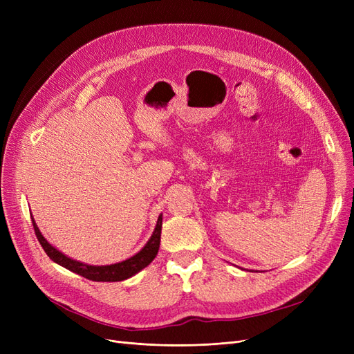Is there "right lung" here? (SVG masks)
Returning <instances> with one entry per match:
<instances>
[{
	"instance_id": "1",
	"label": "right lung",
	"mask_w": 354,
	"mask_h": 354,
	"mask_svg": "<svg viewBox=\"0 0 354 354\" xmlns=\"http://www.w3.org/2000/svg\"><path fill=\"white\" fill-rule=\"evenodd\" d=\"M32 224H34V230H35V234H37L41 246L44 248L46 254L55 263L60 264L62 267H65V269H68L73 273L84 276L85 279H90L94 282H120V281H125V279H128V277L134 276L136 273L143 270L145 267H147L153 261V259L158 254V250H159L160 229H162V214L158 217L156 227L152 233L151 239L147 241V243L140 251H138L136 255L130 257V259H127L125 261L109 264V266H91V264H84L81 261L69 259L68 255L62 254L51 243H48L44 236H42L34 217H32Z\"/></svg>"
}]
</instances>
